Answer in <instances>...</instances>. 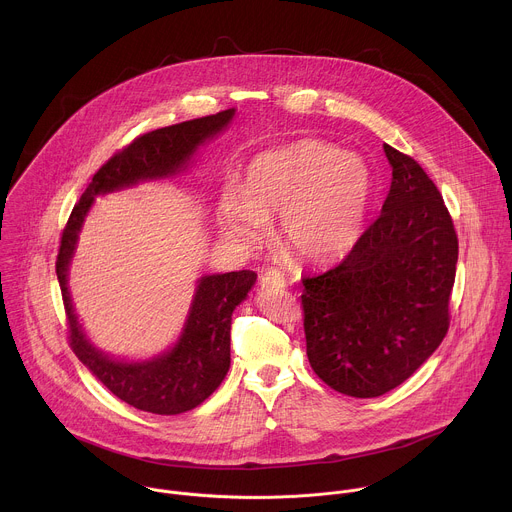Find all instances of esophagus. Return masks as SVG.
Segmentation results:
<instances>
[{
    "label": "esophagus",
    "mask_w": 512,
    "mask_h": 512,
    "mask_svg": "<svg viewBox=\"0 0 512 512\" xmlns=\"http://www.w3.org/2000/svg\"><path fill=\"white\" fill-rule=\"evenodd\" d=\"M285 283H287L285 277L275 269H269L261 275V287H265V289H281V287H285Z\"/></svg>",
    "instance_id": "obj_1"
}]
</instances>
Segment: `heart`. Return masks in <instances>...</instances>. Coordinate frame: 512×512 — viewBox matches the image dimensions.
<instances>
[{
    "instance_id": "1",
    "label": "heart",
    "mask_w": 512,
    "mask_h": 512,
    "mask_svg": "<svg viewBox=\"0 0 512 512\" xmlns=\"http://www.w3.org/2000/svg\"><path fill=\"white\" fill-rule=\"evenodd\" d=\"M373 195L367 163L339 147L301 139L251 159L243 189L231 185L219 203V225L235 243H253L263 219L279 216L283 245L303 263L331 265L363 235Z\"/></svg>"
}]
</instances>
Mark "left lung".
<instances>
[{"label": "left lung", "instance_id": "8db88e82", "mask_svg": "<svg viewBox=\"0 0 512 512\" xmlns=\"http://www.w3.org/2000/svg\"><path fill=\"white\" fill-rule=\"evenodd\" d=\"M383 149L393 181L381 215L337 267L303 277L301 295L313 371L359 399L399 387L443 343L459 259L437 185L413 157Z\"/></svg>", "mask_w": 512, "mask_h": 512}]
</instances>
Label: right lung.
<instances>
[{
    "label": "right lung",
    "mask_w": 512,
    "mask_h": 512,
    "mask_svg": "<svg viewBox=\"0 0 512 512\" xmlns=\"http://www.w3.org/2000/svg\"><path fill=\"white\" fill-rule=\"evenodd\" d=\"M233 115L235 109H225L133 139L99 167L61 233L55 273L69 325V345L77 359L117 399L139 411L179 415L213 395L231 365V315L255 285L257 273L231 271L201 277L175 347L149 361H117L89 343L71 305L67 273L77 237L97 195L131 187L139 181L177 175L187 167L197 147L221 133Z\"/></svg>",
    "instance_id": "1"
}]
</instances>
